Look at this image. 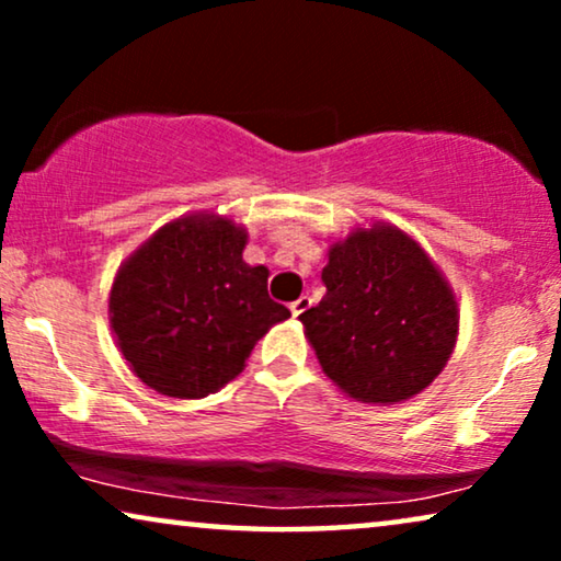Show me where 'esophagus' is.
I'll list each match as a JSON object with an SVG mask.
<instances>
[{
    "mask_svg": "<svg viewBox=\"0 0 561 561\" xmlns=\"http://www.w3.org/2000/svg\"><path fill=\"white\" fill-rule=\"evenodd\" d=\"M311 306V298L309 296H301V298H296L294 304H290V313H294V317H301V313L309 309Z\"/></svg>",
    "mask_w": 561,
    "mask_h": 561,
    "instance_id": "34e87169",
    "label": "esophagus"
}]
</instances>
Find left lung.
Here are the masks:
<instances>
[{"label": "left lung", "mask_w": 561, "mask_h": 561, "mask_svg": "<svg viewBox=\"0 0 561 561\" xmlns=\"http://www.w3.org/2000/svg\"><path fill=\"white\" fill-rule=\"evenodd\" d=\"M327 294L301 324L321 370L363 403L409 401L434 382L459 334L455 290L426 250L388 221L329 248Z\"/></svg>", "instance_id": "8db88e82"}]
</instances>
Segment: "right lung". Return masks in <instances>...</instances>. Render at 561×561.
I'll return each mask as SVG.
<instances>
[{
  "mask_svg": "<svg viewBox=\"0 0 561 561\" xmlns=\"http://www.w3.org/2000/svg\"><path fill=\"white\" fill-rule=\"evenodd\" d=\"M248 229L219 214L168 221L119 265L110 324L129 370L171 398L217 393L244 370L260 336L290 311L248 265Z\"/></svg>",
  "mask_w": 561,
  "mask_h": 561,
  "instance_id": "add662e5",
  "label": "right lung"
}]
</instances>
